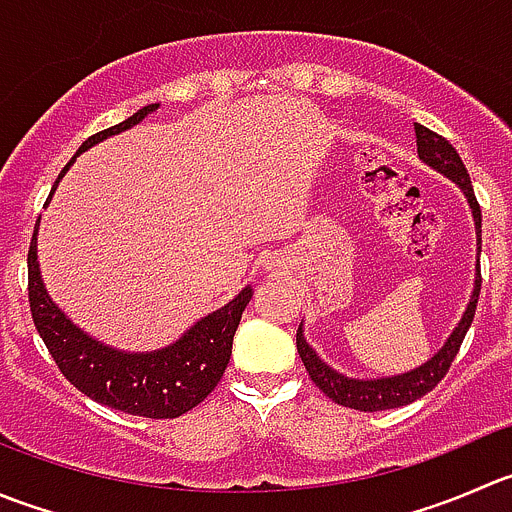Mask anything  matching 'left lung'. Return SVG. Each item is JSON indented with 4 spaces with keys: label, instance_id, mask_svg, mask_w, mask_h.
<instances>
[{
    "label": "left lung",
    "instance_id": "1",
    "mask_svg": "<svg viewBox=\"0 0 512 512\" xmlns=\"http://www.w3.org/2000/svg\"><path fill=\"white\" fill-rule=\"evenodd\" d=\"M415 137H418V157L423 160V165H428L430 170L440 172L443 177H448L450 182L460 187V192L468 200L470 212H473L475 222V237H478V265H475V282L473 292H470V302L465 307L463 317L458 320V325L453 327V332L448 335V340L443 342L438 352H435L430 360H425L423 365L413 367L408 372H400V375H388V377H350L345 372H337L335 367L327 365L315 350H312L310 342L305 340V330H302V322L297 327V352H300L302 362H305V370L310 372L312 382L317 388L337 405H345V408L362 410V413H377V410H390L400 408V405H410L418 398H423L425 393L438 385L445 377V372L450 370V362L458 355L460 345H463V337L468 332L470 322L475 317V307H478V295H480V207L475 200L473 185H470V175L465 170L463 160L455 152V147L450 145L445 137L435 135L433 130L423 127V124H415Z\"/></svg>",
    "mask_w": 512,
    "mask_h": 512
}]
</instances>
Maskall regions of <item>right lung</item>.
Here are the masks:
<instances>
[{
	"label": "right lung",
	"instance_id": "obj_1",
	"mask_svg": "<svg viewBox=\"0 0 512 512\" xmlns=\"http://www.w3.org/2000/svg\"><path fill=\"white\" fill-rule=\"evenodd\" d=\"M157 107L160 104H147L124 122L114 124L104 132H97L87 142H82L77 155L59 172L57 182L49 192V200H52L64 172L74 165V160L82 152L99 145L107 137L132 130L135 124H140ZM37 232L39 222L34 227L32 245H29L27 255L29 307H32L34 327H37L39 337L44 340L49 355L54 357L62 375L72 382L79 393L92 398L94 403L122 410V413L165 420L180 418L182 413L200 405L215 390L227 362H230L232 337H235L237 325H240L242 312H245L247 302L252 300V285L242 287L235 300L197 320L180 340L170 342L167 347L150 352L117 350V347L94 340L82 327L74 325L59 310L57 302L49 297L42 272H39Z\"/></svg>",
	"mask_w": 512,
	"mask_h": 512
}]
</instances>
